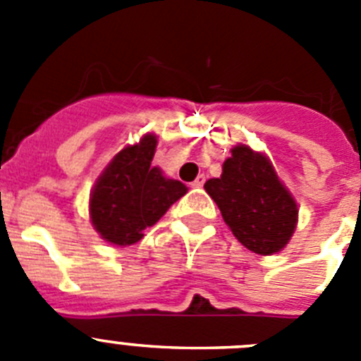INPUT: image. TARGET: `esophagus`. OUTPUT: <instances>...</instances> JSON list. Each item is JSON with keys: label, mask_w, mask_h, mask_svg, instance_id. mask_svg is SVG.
I'll list each match as a JSON object with an SVG mask.
<instances>
[{"label": "esophagus", "mask_w": 361, "mask_h": 361, "mask_svg": "<svg viewBox=\"0 0 361 361\" xmlns=\"http://www.w3.org/2000/svg\"><path fill=\"white\" fill-rule=\"evenodd\" d=\"M204 183H206V177H204V175L200 173L199 177H197L195 180H193V183H191V186H193V188H202V186H204Z\"/></svg>", "instance_id": "34e87169"}]
</instances>
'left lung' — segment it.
Wrapping results in <instances>:
<instances>
[{"label": "left lung", "instance_id": "obj_1", "mask_svg": "<svg viewBox=\"0 0 361 361\" xmlns=\"http://www.w3.org/2000/svg\"><path fill=\"white\" fill-rule=\"evenodd\" d=\"M204 190L244 247L267 257L289 244L298 224V204L266 153L238 142L222 164V175L209 178Z\"/></svg>", "mask_w": 361, "mask_h": 361}]
</instances>
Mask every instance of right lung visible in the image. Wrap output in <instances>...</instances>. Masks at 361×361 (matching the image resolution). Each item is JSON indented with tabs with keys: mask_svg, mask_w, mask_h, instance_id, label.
I'll list each match as a JSON object with an SVG mask.
<instances>
[{
	"mask_svg": "<svg viewBox=\"0 0 361 361\" xmlns=\"http://www.w3.org/2000/svg\"><path fill=\"white\" fill-rule=\"evenodd\" d=\"M157 135L145 133L114 155L90 191L88 213L99 237L114 245H132L159 222L171 204L188 193L180 180L152 166Z\"/></svg>",
	"mask_w": 361,
	"mask_h": 361,
	"instance_id": "add662e5",
	"label": "right lung"
}]
</instances>
